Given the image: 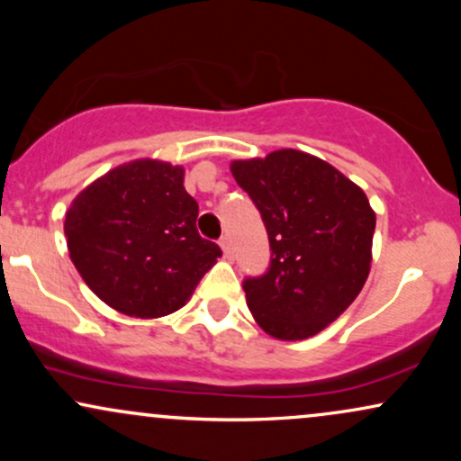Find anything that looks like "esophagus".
I'll list each match as a JSON object with an SVG mask.
<instances>
[{
	"mask_svg": "<svg viewBox=\"0 0 461 461\" xmlns=\"http://www.w3.org/2000/svg\"><path fill=\"white\" fill-rule=\"evenodd\" d=\"M219 242H221V249H223L227 260H231V258H234V247H231V238L225 234V236H221Z\"/></svg>",
	"mask_w": 461,
	"mask_h": 461,
	"instance_id": "34e87169",
	"label": "esophagus"
}]
</instances>
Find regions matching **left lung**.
Instances as JSON below:
<instances>
[{"mask_svg":"<svg viewBox=\"0 0 461 461\" xmlns=\"http://www.w3.org/2000/svg\"><path fill=\"white\" fill-rule=\"evenodd\" d=\"M238 186L260 210L271 264L242 282L258 325L303 340L345 312L366 282L375 212L364 190L321 158L279 149L231 162Z\"/></svg>","mask_w":461,"mask_h":461,"instance_id":"left-lung-1","label":"left lung"}]
</instances>
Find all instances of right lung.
Instances as JSON below:
<instances>
[{
  "label": "right lung",
  "mask_w": 461,
  "mask_h": 461,
  "mask_svg": "<svg viewBox=\"0 0 461 461\" xmlns=\"http://www.w3.org/2000/svg\"><path fill=\"white\" fill-rule=\"evenodd\" d=\"M197 216L182 167L123 164L73 199L65 221L68 253L110 308L158 319L182 308L223 253L199 236Z\"/></svg>",
  "instance_id": "add662e5"
}]
</instances>
